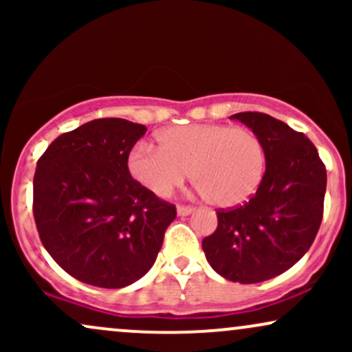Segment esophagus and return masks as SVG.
Returning <instances> with one entry per match:
<instances>
[{
    "label": "esophagus",
    "mask_w": 352,
    "mask_h": 352,
    "mask_svg": "<svg viewBox=\"0 0 352 352\" xmlns=\"http://www.w3.org/2000/svg\"><path fill=\"white\" fill-rule=\"evenodd\" d=\"M193 210L195 208L190 207V205H179V207H177V213H179L180 217H187L193 212Z\"/></svg>",
    "instance_id": "34e87169"
}]
</instances>
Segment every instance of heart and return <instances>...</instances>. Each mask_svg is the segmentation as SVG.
I'll return each mask as SVG.
<instances>
[{
    "mask_svg": "<svg viewBox=\"0 0 352 352\" xmlns=\"http://www.w3.org/2000/svg\"><path fill=\"white\" fill-rule=\"evenodd\" d=\"M160 147L139 142L129 153L132 177L157 197H168L192 180L204 199L232 208L253 197L263 180L265 148L252 129L227 124H188L157 135Z\"/></svg>",
    "mask_w": 352,
    "mask_h": 352,
    "instance_id": "heart-1",
    "label": "heart"
}]
</instances>
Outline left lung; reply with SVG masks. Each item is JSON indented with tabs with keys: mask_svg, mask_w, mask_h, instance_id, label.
I'll use <instances>...</instances> for the list:
<instances>
[{
	"mask_svg": "<svg viewBox=\"0 0 352 352\" xmlns=\"http://www.w3.org/2000/svg\"><path fill=\"white\" fill-rule=\"evenodd\" d=\"M230 119L260 137L266 168L252 199L217 210V230L201 248L218 274L252 285L285 273L313 245L324 210L326 167L314 144L288 124L263 112Z\"/></svg>",
	"mask_w": 352,
	"mask_h": 352,
	"instance_id": "8db88e82",
	"label": "left lung"
}]
</instances>
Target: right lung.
Instances as JSON below:
<instances>
[{"mask_svg":"<svg viewBox=\"0 0 352 352\" xmlns=\"http://www.w3.org/2000/svg\"><path fill=\"white\" fill-rule=\"evenodd\" d=\"M145 132L125 119H96L60 134L39 157L36 228L52 260L76 280L124 288L155 263L177 208L129 172V153Z\"/></svg>","mask_w":352,"mask_h":352,"instance_id":"obj_1","label":"right lung"}]
</instances>
